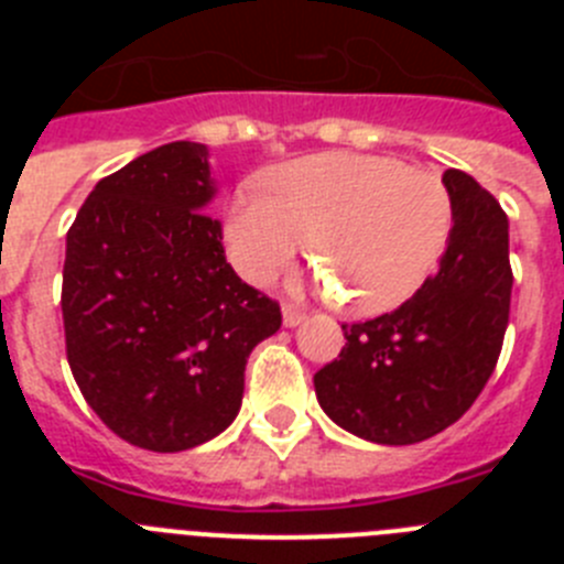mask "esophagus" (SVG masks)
Here are the masks:
<instances>
[{"label":"esophagus","mask_w":564,"mask_h":564,"mask_svg":"<svg viewBox=\"0 0 564 564\" xmlns=\"http://www.w3.org/2000/svg\"><path fill=\"white\" fill-rule=\"evenodd\" d=\"M302 318H305V311H302V307H296V305L282 307V322H285V327H296Z\"/></svg>","instance_id":"1"}]
</instances>
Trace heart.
<instances>
[{
    "instance_id": "b5f03b06",
    "label": "heart",
    "mask_w": 564,
    "mask_h": 564,
    "mask_svg": "<svg viewBox=\"0 0 564 564\" xmlns=\"http://www.w3.org/2000/svg\"><path fill=\"white\" fill-rule=\"evenodd\" d=\"M268 194L239 192L228 208L231 262L271 282L307 246L322 253L318 282L356 313L401 305L426 282L455 226L446 183L395 158L330 152L282 163Z\"/></svg>"
}]
</instances>
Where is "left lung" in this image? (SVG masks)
<instances>
[{
	"instance_id": "1",
	"label": "left lung",
	"mask_w": 564,
	"mask_h": 564,
	"mask_svg": "<svg viewBox=\"0 0 564 564\" xmlns=\"http://www.w3.org/2000/svg\"><path fill=\"white\" fill-rule=\"evenodd\" d=\"M443 183L455 226L441 268L395 311L341 325V352L313 376L322 410L364 441L406 446L443 432L500 358L514 285L508 217L466 172Z\"/></svg>"
}]
</instances>
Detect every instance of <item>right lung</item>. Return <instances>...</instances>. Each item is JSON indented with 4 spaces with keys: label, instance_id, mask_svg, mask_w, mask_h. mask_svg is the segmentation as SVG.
Masks as SVG:
<instances>
[{
    "label": "right lung",
    "instance_id": "add662e5",
    "mask_svg": "<svg viewBox=\"0 0 564 564\" xmlns=\"http://www.w3.org/2000/svg\"><path fill=\"white\" fill-rule=\"evenodd\" d=\"M208 149L174 141L107 174L67 231L62 316L84 401L138 449L183 452L237 417L279 302L228 265Z\"/></svg>",
    "mask_w": 564,
    "mask_h": 564
}]
</instances>
